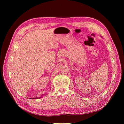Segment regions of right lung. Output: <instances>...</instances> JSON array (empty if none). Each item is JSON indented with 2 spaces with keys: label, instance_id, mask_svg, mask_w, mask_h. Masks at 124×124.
Returning <instances> with one entry per match:
<instances>
[{
  "label": "right lung",
  "instance_id": "obj_1",
  "mask_svg": "<svg viewBox=\"0 0 124 124\" xmlns=\"http://www.w3.org/2000/svg\"><path fill=\"white\" fill-rule=\"evenodd\" d=\"M43 97V96H42V97H40V98H31L32 99H40V98H42ZM31 98H30V99H31Z\"/></svg>",
  "mask_w": 124,
  "mask_h": 124
}]
</instances>
